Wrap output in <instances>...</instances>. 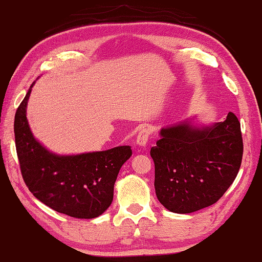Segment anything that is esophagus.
I'll return each mask as SVG.
<instances>
[{"mask_svg":"<svg viewBox=\"0 0 262 262\" xmlns=\"http://www.w3.org/2000/svg\"><path fill=\"white\" fill-rule=\"evenodd\" d=\"M150 135H151L150 127L147 126V127H144V129H141L139 131V133H138V136H137V139H136L137 144L141 146V147H145L147 145L148 139H149Z\"/></svg>","mask_w":262,"mask_h":262,"instance_id":"obj_1","label":"esophagus"}]
</instances>
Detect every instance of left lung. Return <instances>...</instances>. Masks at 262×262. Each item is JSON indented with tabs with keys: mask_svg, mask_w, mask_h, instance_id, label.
<instances>
[{
	"mask_svg": "<svg viewBox=\"0 0 262 262\" xmlns=\"http://www.w3.org/2000/svg\"><path fill=\"white\" fill-rule=\"evenodd\" d=\"M155 191L174 213H191L218 202L233 184L243 157L241 123L233 113L212 126L182 123L161 130L151 147Z\"/></svg>",
	"mask_w": 262,
	"mask_h": 262,
	"instance_id": "obj_1",
	"label": "left lung"
}]
</instances>
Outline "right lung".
I'll use <instances>...</instances> for the list:
<instances>
[{
    "label": "right lung",
    "mask_w": 262,
    "mask_h": 262,
    "mask_svg": "<svg viewBox=\"0 0 262 262\" xmlns=\"http://www.w3.org/2000/svg\"><path fill=\"white\" fill-rule=\"evenodd\" d=\"M31 91L14 116L16 149L25 184L37 200L59 213L78 219L97 218L112 204L118 171L132 155L131 147L72 156L48 151L33 137L27 122Z\"/></svg>",
    "instance_id": "add662e5"
}]
</instances>
